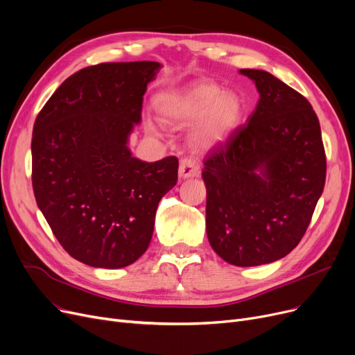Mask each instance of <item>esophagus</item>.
Masks as SVG:
<instances>
[{"instance_id":"34e87169","label":"esophagus","mask_w":355,"mask_h":355,"mask_svg":"<svg viewBox=\"0 0 355 355\" xmlns=\"http://www.w3.org/2000/svg\"><path fill=\"white\" fill-rule=\"evenodd\" d=\"M178 173L181 178H191V177H197L200 174V165L197 164V161H194L190 157L182 158L180 161V168Z\"/></svg>"}]
</instances>
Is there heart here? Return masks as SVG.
Returning a JSON list of instances; mask_svg holds the SVG:
<instances>
[{
	"label": "heart",
	"instance_id": "1",
	"mask_svg": "<svg viewBox=\"0 0 355 355\" xmlns=\"http://www.w3.org/2000/svg\"><path fill=\"white\" fill-rule=\"evenodd\" d=\"M161 116L173 123H189L196 118L191 137L198 146H214L234 132L242 116V101L232 92L211 83H200L181 92H166L157 98ZM149 130H155L146 121Z\"/></svg>",
	"mask_w": 355,
	"mask_h": 355
}]
</instances>
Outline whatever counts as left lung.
Returning a JSON list of instances; mask_svg holds the SVG:
<instances>
[{"label": "left lung", "instance_id": "obj_1", "mask_svg": "<svg viewBox=\"0 0 355 355\" xmlns=\"http://www.w3.org/2000/svg\"><path fill=\"white\" fill-rule=\"evenodd\" d=\"M257 109L205 161L206 230L213 251L238 267L270 264L296 248L327 178L311 103L274 75L241 69Z\"/></svg>", "mask_w": 355, "mask_h": 355}]
</instances>
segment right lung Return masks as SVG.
Instances as JSON below:
<instances>
[{"mask_svg":"<svg viewBox=\"0 0 355 355\" xmlns=\"http://www.w3.org/2000/svg\"><path fill=\"white\" fill-rule=\"evenodd\" d=\"M158 62H107L71 75L36 117L32 184L62 248L98 268L133 264L148 250L159 200L178 180V158L145 162L128 137L141 121Z\"/></svg>","mask_w":355,"mask_h":355,"instance_id":"1","label":"right lung"}]
</instances>
